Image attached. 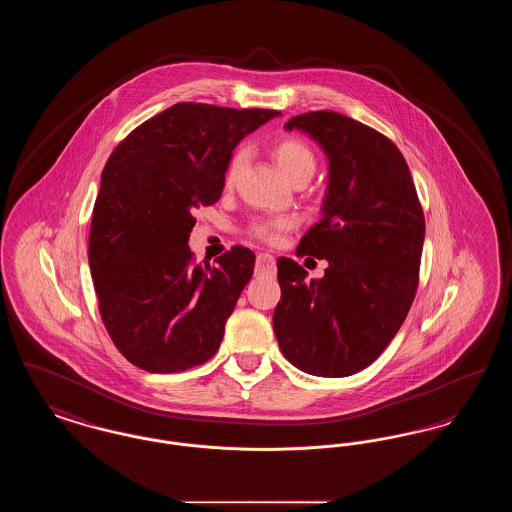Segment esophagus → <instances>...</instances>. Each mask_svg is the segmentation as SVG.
<instances>
[{
  "instance_id": "obj_1",
  "label": "esophagus",
  "mask_w": 512,
  "mask_h": 512,
  "mask_svg": "<svg viewBox=\"0 0 512 512\" xmlns=\"http://www.w3.org/2000/svg\"><path fill=\"white\" fill-rule=\"evenodd\" d=\"M274 268H276V261H274V257L270 253L265 251V253L257 255V263H255V272L257 274H272Z\"/></svg>"
}]
</instances>
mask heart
<instances>
[{"label": "heart", "mask_w": 512, "mask_h": 512, "mask_svg": "<svg viewBox=\"0 0 512 512\" xmlns=\"http://www.w3.org/2000/svg\"><path fill=\"white\" fill-rule=\"evenodd\" d=\"M272 157L278 163V167L284 174L295 182H307L318 167L317 151L307 144L303 138L297 136H284L272 144ZM244 147L236 149L222 172V188L232 190L240 178V172L244 169ZM295 222L288 217H257L247 224V234L259 242L268 245H276L282 242V238L292 230Z\"/></svg>", "instance_id": "b5f03b06"}]
</instances>
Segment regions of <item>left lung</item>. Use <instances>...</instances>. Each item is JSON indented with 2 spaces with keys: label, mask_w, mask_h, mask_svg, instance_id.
I'll return each mask as SVG.
<instances>
[{
  "label": "left lung",
  "mask_w": 512,
  "mask_h": 512,
  "mask_svg": "<svg viewBox=\"0 0 512 512\" xmlns=\"http://www.w3.org/2000/svg\"><path fill=\"white\" fill-rule=\"evenodd\" d=\"M305 130L330 159L324 219L297 245V257L326 259L320 280L280 257L282 297L274 334L299 370L343 378L374 363L413 305L424 244V213L405 157L388 136L334 111H309L286 124Z\"/></svg>",
  "instance_id": "1"
}]
</instances>
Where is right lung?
I'll return each mask as SVG.
<instances>
[{
	"mask_svg": "<svg viewBox=\"0 0 512 512\" xmlns=\"http://www.w3.org/2000/svg\"><path fill=\"white\" fill-rule=\"evenodd\" d=\"M278 115L184 101L136 126L109 155L88 261L105 330L132 365L171 374L219 351L255 253L234 245L213 267L195 263L194 211L219 201L238 142Z\"/></svg>",
	"mask_w": 512,
	"mask_h": 512,
	"instance_id": "obj_1",
	"label": "right lung"
}]
</instances>
